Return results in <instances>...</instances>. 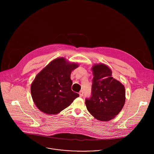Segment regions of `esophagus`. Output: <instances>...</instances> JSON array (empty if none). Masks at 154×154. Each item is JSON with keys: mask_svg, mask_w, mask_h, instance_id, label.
I'll list each match as a JSON object with an SVG mask.
<instances>
[{"mask_svg": "<svg viewBox=\"0 0 154 154\" xmlns=\"http://www.w3.org/2000/svg\"><path fill=\"white\" fill-rule=\"evenodd\" d=\"M83 91H80L79 92V96L80 97H82L83 96Z\"/></svg>", "mask_w": 154, "mask_h": 154, "instance_id": "esophagus-1", "label": "esophagus"}]
</instances>
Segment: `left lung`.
<instances>
[{
    "label": "left lung",
    "mask_w": 154,
    "mask_h": 154,
    "mask_svg": "<svg viewBox=\"0 0 154 154\" xmlns=\"http://www.w3.org/2000/svg\"><path fill=\"white\" fill-rule=\"evenodd\" d=\"M92 72V95L90 99L85 100L87 109L99 121H110L124 105L125 87L112 77V70L105 64H94Z\"/></svg>",
    "instance_id": "obj_1"
}]
</instances>
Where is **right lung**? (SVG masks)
Wrapping results in <instances>:
<instances>
[{
  "label": "right lung",
  "mask_w": 154,
  "mask_h": 154,
  "mask_svg": "<svg viewBox=\"0 0 154 154\" xmlns=\"http://www.w3.org/2000/svg\"><path fill=\"white\" fill-rule=\"evenodd\" d=\"M79 67L77 63L64 57L51 61L35 77L31 94L36 107L48 115H56L68 107L79 94L72 91L71 74Z\"/></svg>",
  "instance_id": "add662e5"
}]
</instances>
